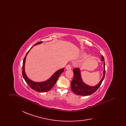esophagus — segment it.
Masks as SVG:
<instances>
[{
  "mask_svg": "<svg viewBox=\"0 0 126 126\" xmlns=\"http://www.w3.org/2000/svg\"><path fill=\"white\" fill-rule=\"evenodd\" d=\"M66 69L67 70H70L71 69V66L70 65H66Z\"/></svg>",
  "mask_w": 126,
  "mask_h": 126,
  "instance_id": "obj_1",
  "label": "esophagus"
}]
</instances>
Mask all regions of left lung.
I'll list each match as a JSON object with an SVG mask.
<instances>
[{"mask_svg":"<svg viewBox=\"0 0 126 126\" xmlns=\"http://www.w3.org/2000/svg\"><path fill=\"white\" fill-rule=\"evenodd\" d=\"M102 61H104V59L103 56L102 55L101 58ZM104 63V70H103V76L102 80L100 81L99 83L94 86H91L84 84L82 81L81 77V74L80 69L79 68H75L73 69L74 73V78L71 82V88L73 92L79 95L82 96H87L94 93L101 85L102 82L105 77V62Z\"/></svg>","mask_w":126,"mask_h":126,"instance_id":"8db88e82","label":"left lung"}]
</instances>
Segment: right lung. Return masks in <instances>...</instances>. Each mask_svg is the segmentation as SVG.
Instances as JSON below:
<instances>
[{
	"mask_svg": "<svg viewBox=\"0 0 126 126\" xmlns=\"http://www.w3.org/2000/svg\"><path fill=\"white\" fill-rule=\"evenodd\" d=\"M42 42H37L35 44H34V46L37 45V44H40V43H42ZM32 48V47L29 50V51L27 52V53L24 57V60H23V67H22L23 77L24 78V80L26 82V83L28 84V85L32 89L35 91L36 92H41V93L47 92L50 90L54 86L55 84L56 83L57 81L58 80L59 76H60V74L64 71V68H61L60 70H58L57 72H56L54 73L50 78H49L47 81H44V82H33V81L31 80L30 79L27 78V77L26 76V75L25 74V70H24V64H25L26 56L28 53V52H29L30 49Z\"/></svg>",
	"mask_w": 126,
	"mask_h": 126,
	"instance_id": "add662e5",
	"label": "right lung"
}]
</instances>
